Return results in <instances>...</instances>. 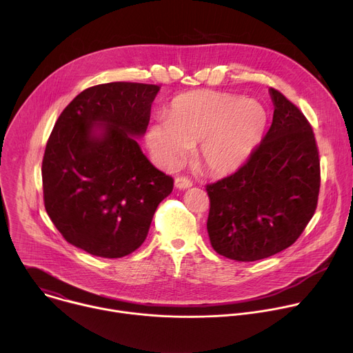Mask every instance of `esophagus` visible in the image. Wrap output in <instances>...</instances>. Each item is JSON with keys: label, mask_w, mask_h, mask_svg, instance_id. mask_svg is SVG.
I'll use <instances>...</instances> for the list:
<instances>
[{"label": "esophagus", "mask_w": 353, "mask_h": 353, "mask_svg": "<svg viewBox=\"0 0 353 353\" xmlns=\"http://www.w3.org/2000/svg\"><path fill=\"white\" fill-rule=\"evenodd\" d=\"M174 185L176 188H180V190H184V188H190L192 185V181L187 177H177L174 180Z\"/></svg>", "instance_id": "obj_1"}]
</instances>
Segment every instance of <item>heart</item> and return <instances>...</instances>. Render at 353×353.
<instances>
[{"mask_svg": "<svg viewBox=\"0 0 353 353\" xmlns=\"http://www.w3.org/2000/svg\"><path fill=\"white\" fill-rule=\"evenodd\" d=\"M267 112L256 100L216 90H196L176 97L168 120L146 131V143L163 166L180 163L201 143L203 166L215 176L239 170L261 141Z\"/></svg>", "mask_w": 353, "mask_h": 353, "instance_id": "b5f03b06", "label": "heart"}]
</instances>
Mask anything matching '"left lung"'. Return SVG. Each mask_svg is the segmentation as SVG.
Masks as SVG:
<instances>
[{"label": "left lung", "instance_id": "1", "mask_svg": "<svg viewBox=\"0 0 353 353\" xmlns=\"http://www.w3.org/2000/svg\"><path fill=\"white\" fill-rule=\"evenodd\" d=\"M272 124L247 162L207 185V229L218 254L257 261L292 245L313 218L320 159L305 114L271 88Z\"/></svg>", "mask_w": 353, "mask_h": 353}]
</instances>
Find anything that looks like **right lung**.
I'll return each instance as SVG.
<instances>
[{"label":"right lung","mask_w":353,"mask_h":353,"mask_svg":"<svg viewBox=\"0 0 353 353\" xmlns=\"http://www.w3.org/2000/svg\"><path fill=\"white\" fill-rule=\"evenodd\" d=\"M158 85L110 82L81 92L46 145V211L72 245L103 259L131 254L146 239L173 179L135 138L146 131Z\"/></svg>","instance_id":"obj_1"}]
</instances>
